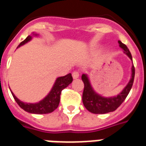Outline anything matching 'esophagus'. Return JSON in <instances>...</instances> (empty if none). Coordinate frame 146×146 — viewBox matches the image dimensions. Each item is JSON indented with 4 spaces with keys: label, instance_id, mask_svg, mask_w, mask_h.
I'll list each match as a JSON object with an SVG mask.
<instances>
[{
    "label": "esophagus",
    "instance_id": "1",
    "mask_svg": "<svg viewBox=\"0 0 146 146\" xmlns=\"http://www.w3.org/2000/svg\"><path fill=\"white\" fill-rule=\"evenodd\" d=\"M72 76H73V78L75 80V79H77V78H79V76H80V74H79V73H78L77 71H74L73 73H72Z\"/></svg>",
    "mask_w": 146,
    "mask_h": 146
}]
</instances>
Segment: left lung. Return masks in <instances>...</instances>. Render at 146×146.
Segmentation results:
<instances>
[{"instance_id": "obj_1", "label": "left lung", "mask_w": 146, "mask_h": 146, "mask_svg": "<svg viewBox=\"0 0 146 146\" xmlns=\"http://www.w3.org/2000/svg\"><path fill=\"white\" fill-rule=\"evenodd\" d=\"M119 43L120 47L124 50L123 53L126 54L129 56V58L132 61V55L127 46L119 40ZM134 77H135V67L132 63L131 67V77L127 85L116 96L105 97L100 95L93 90L87 74H83L82 80L84 83V90L83 93V105L88 111L94 114H106L115 111L124 102L128 94L129 93L134 82Z\"/></svg>"}]
</instances>
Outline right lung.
Wrapping results in <instances>:
<instances>
[{
	"label": "right lung",
	"mask_w": 146,
	"mask_h": 146,
	"mask_svg": "<svg viewBox=\"0 0 146 146\" xmlns=\"http://www.w3.org/2000/svg\"><path fill=\"white\" fill-rule=\"evenodd\" d=\"M38 36L39 34L33 32L31 33V35H29L24 41H22L19 44L17 48L21 46L24 45L25 43H28L29 41H31L33 38V36ZM72 81H73V77H72L71 73H69L64 76L56 78L55 83L53 84V87L51 89V90L50 91V93L40 102L35 103H24V102H22L19 100L12 91L11 90V92L17 103L24 111H26L29 113H33V114H46V113H52L53 111H54L56 108L58 107L60 100L61 92L63 89L67 87L72 83Z\"/></svg>",
	"instance_id": "right-lung-1"
}]
</instances>
